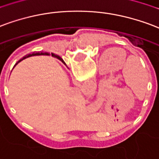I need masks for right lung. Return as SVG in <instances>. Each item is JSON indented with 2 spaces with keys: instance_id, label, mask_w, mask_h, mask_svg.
Returning a JSON list of instances; mask_svg holds the SVG:
<instances>
[{
  "instance_id": "right-lung-1",
  "label": "right lung",
  "mask_w": 159,
  "mask_h": 159,
  "mask_svg": "<svg viewBox=\"0 0 159 159\" xmlns=\"http://www.w3.org/2000/svg\"><path fill=\"white\" fill-rule=\"evenodd\" d=\"M42 55H44V56H49L50 54H49V53H42V52H41V53L38 52V53H33V54H29V55H28V56H24L23 58L21 59L20 61H18L17 64L15 65V66H17V65L18 64V63H19L20 61H22L23 60H24V59H26V58H28V57H30V56H42ZM51 55H52V56H54V57H56V58L59 59L60 61H61L62 62H64V61H63V60H62V59L61 58V57H60V56H56V55H55V54H51Z\"/></svg>"
}]
</instances>
